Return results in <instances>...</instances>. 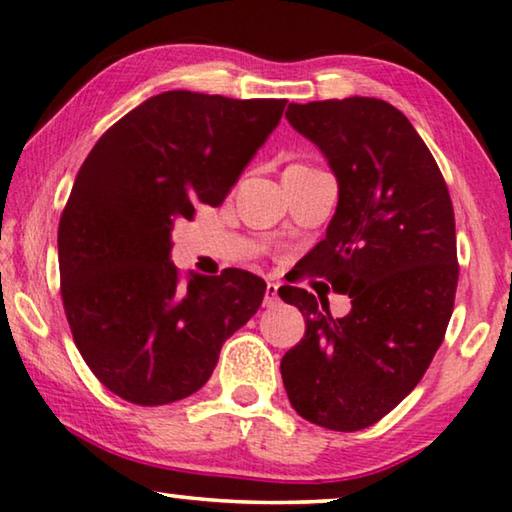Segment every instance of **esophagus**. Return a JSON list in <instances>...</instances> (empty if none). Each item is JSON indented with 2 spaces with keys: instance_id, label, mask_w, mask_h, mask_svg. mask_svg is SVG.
I'll list each match as a JSON object with an SVG mask.
<instances>
[{
  "instance_id": "obj_1",
  "label": "esophagus",
  "mask_w": 512,
  "mask_h": 512,
  "mask_svg": "<svg viewBox=\"0 0 512 512\" xmlns=\"http://www.w3.org/2000/svg\"><path fill=\"white\" fill-rule=\"evenodd\" d=\"M276 303H278V285H276V282H266L264 305H266V308H273Z\"/></svg>"
}]
</instances>
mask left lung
Returning <instances> with one entry per match:
<instances>
[{
	"mask_svg": "<svg viewBox=\"0 0 512 512\" xmlns=\"http://www.w3.org/2000/svg\"><path fill=\"white\" fill-rule=\"evenodd\" d=\"M285 117L338 179V209L305 266L349 294L352 310L333 317L329 301L278 289L305 317V335L280 361L282 384L305 421L356 432L414 391L444 340L457 289L453 202L391 103H292Z\"/></svg>",
	"mask_w": 512,
	"mask_h": 512,
	"instance_id": "8db88e82",
	"label": "left lung"
}]
</instances>
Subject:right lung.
<instances>
[{
  "mask_svg": "<svg viewBox=\"0 0 512 512\" xmlns=\"http://www.w3.org/2000/svg\"><path fill=\"white\" fill-rule=\"evenodd\" d=\"M285 105L163 91L82 163L57 232L61 299L75 347L119 398L156 407L200 391L262 305L266 282L248 271L183 280L172 230L197 204H223Z\"/></svg>",
  "mask_w": 512,
  "mask_h": 512,
  "instance_id": "add662e5",
  "label": "right lung"
}]
</instances>
